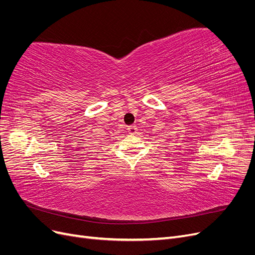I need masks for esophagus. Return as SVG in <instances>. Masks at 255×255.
I'll return each mask as SVG.
<instances>
[{"instance_id": "esophagus-1", "label": "esophagus", "mask_w": 255, "mask_h": 255, "mask_svg": "<svg viewBox=\"0 0 255 255\" xmlns=\"http://www.w3.org/2000/svg\"><path fill=\"white\" fill-rule=\"evenodd\" d=\"M128 130L129 134H136L137 133V127L136 126H129L128 127Z\"/></svg>"}]
</instances>
